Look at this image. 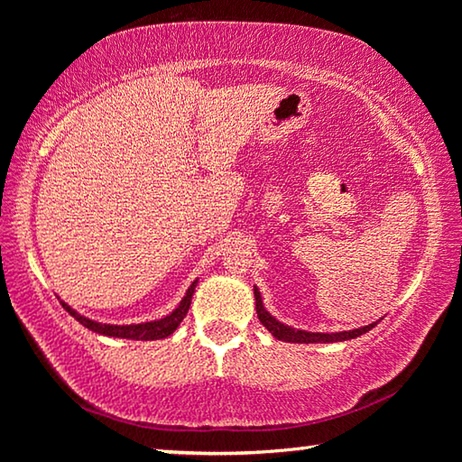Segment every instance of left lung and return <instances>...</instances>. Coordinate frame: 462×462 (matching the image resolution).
<instances>
[{
	"instance_id": "left-lung-1",
	"label": "left lung",
	"mask_w": 462,
	"mask_h": 462,
	"mask_svg": "<svg viewBox=\"0 0 462 462\" xmlns=\"http://www.w3.org/2000/svg\"><path fill=\"white\" fill-rule=\"evenodd\" d=\"M254 301H256V316H259L261 324L267 328V330L275 336L277 340L283 342H295V344H328V342H344V340H353L356 336H363L369 330H373L377 322H373L369 326H361L355 328V330H342V332H308V330H300V328L287 326L283 322H279L275 316H271V311L264 308L263 303V295L259 291V287L254 285Z\"/></svg>"
}]
</instances>
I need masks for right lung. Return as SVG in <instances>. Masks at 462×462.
Here are the masks:
<instances>
[{
	"instance_id": "1",
	"label": "right lung",
	"mask_w": 462,
	"mask_h": 462,
	"mask_svg": "<svg viewBox=\"0 0 462 462\" xmlns=\"http://www.w3.org/2000/svg\"><path fill=\"white\" fill-rule=\"evenodd\" d=\"M198 281L195 279L193 283L187 289L185 295L181 297V301H179V306L171 311V314L162 316L159 319H151V322H140V324H104V322H97V319H91L88 316L79 314V311L73 310L69 303H65L60 300L62 308H65L69 314H71L77 322L83 324L88 330L101 334V336H109V338H126V340H161V338H167V336L173 334L179 324L183 322V318L187 316V311H189L191 306V297L195 293V287H198Z\"/></svg>"
}]
</instances>
